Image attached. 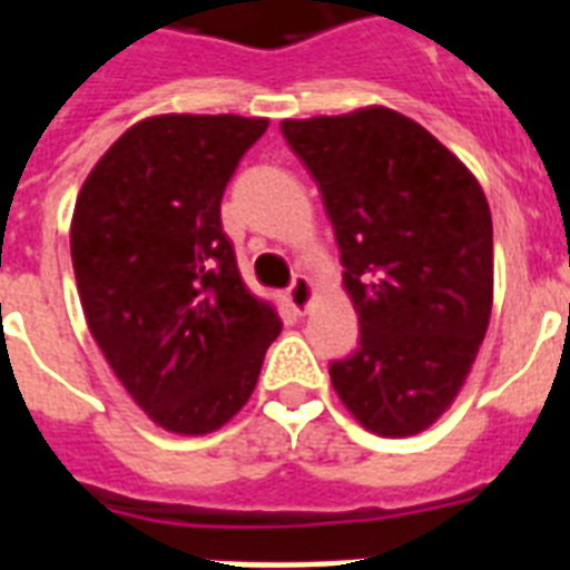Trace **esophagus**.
Wrapping results in <instances>:
<instances>
[{"label":"esophagus","mask_w":570,"mask_h":570,"mask_svg":"<svg viewBox=\"0 0 570 570\" xmlns=\"http://www.w3.org/2000/svg\"><path fill=\"white\" fill-rule=\"evenodd\" d=\"M313 295H316V286H313L311 277L298 275L293 281V286L286 289V302H289V307H293L295 313H304L311 307Z\"/></svg>","instance_id":"1"}]
</instances>
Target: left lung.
<instances>
[{"mask_svg":"<svg viewBox=\"0 0 570 570\" xmlns=\"http://www.w3.org/2000/svg\"><path fill=\"white\" fill-rule=\"evenodd\" d=\"M281 129L320 183L361 322V346L331 364V384L373 434L425 432L464 387L491 320L485 191L429 129L387 106Z\"/></svg>","mask_w":570,"mask_h":570,"instance_id":"8db88e82","label":"left lung"}]
</instances>
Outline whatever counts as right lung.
I'll return each mask as SVG.
<instances>
[{"mask_svg":"<svg viewBox=\"0 0 570 570\" xmlns=\"http://www.w3.org/2000/svg\"><path fill=\"white\" fill-rule=\"evenodd\" d=\"M266 118L154 115L85 177L70 257L88 331L159 429L209 434L257 387L281 334L222 230V195Z\"/></svg>","mask_w":570,"mask_h":570,"instance_id":"right-lung-1","label":"right lung"}]
</instances>
